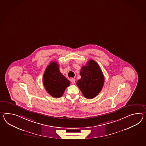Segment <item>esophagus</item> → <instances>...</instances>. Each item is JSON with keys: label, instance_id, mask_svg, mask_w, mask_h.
<instances>
[{"label": "esophagus", "instance_id": "esophagus-1", "mask_svg": "<svg viewBox=\"0 0 146 146\" xmlns=\"http://www.w3.org/2000/svg\"><path fill=\"white\" fill-rule=\"evenodd\" d=\"M71 82L72 84H74L75 83V79H74V78H71Z\"/></svg>", "mask_w": 146, "mask_h": 146}]
</instances>
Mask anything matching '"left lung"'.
Here are the masks:
<instances>
[{
    "instance_id": "obj_1",
    "label": "left lung",
    "mask_w": 146,
    "mask_h": 146,
    "mask_svg": "<svg viewBox=\"0 0 146 146\" xmlns=\"http://www.w3.org/2000/svg\"><path fill=\"white\" fill-rule=\"evenodd\" d=\"M81 78L76 82L83 95L88 99L94 98L103 88L104 78L99 65L93 60L86 66H82L80 72Z\"/></svg>"
}]
</instances>
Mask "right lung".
Masks as SVG:
<instances>
[{
    "instance_id": "right-lung-1",
    "label": "right lung",
    "mask_w": 146,
    "mask_h": 146,
    "mask_svg": "<svg viewBox=\"0 0 146 146\" xmlns=\"http://www.w3.org/2000/svg\"><path fill=\"white\" fill-rule=\"evenodd\" d=\"M43 84L47 92L55 98H60L63 94L70 82L62 74L59 66L56 62H50L44 73Z\"/></svg>"
}]
</instances>
